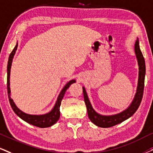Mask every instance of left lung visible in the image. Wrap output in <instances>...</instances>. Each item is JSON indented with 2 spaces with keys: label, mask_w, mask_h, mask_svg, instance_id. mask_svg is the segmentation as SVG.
Segmentation results:
<instances>
[{
  "label": "left lung",
  "mask_w": 153,
  "mask_h": 153,
  "mask_svg": "<svg viewBox=\"0 0 153 153\" xmlns=\"http://www.w3.org/2000/svg\"><path fill=\"white\" fill-rule=\"evenodd\" d=\"M135 52L136 54L137 63L139 66V76L138 83H137V92L135 94L134 100L132 102L131 105L120 114L114 115V116H101L97 114L92 108L91 103H90L87 94L86 93L85 88L83 87V94H84V99L85 101V104L87 108L88 116L91 121L95 124L96 126L101 128H110L122 123L135 114L140 105L142 101L143 91H144L145 84V76H146V63L145 59L141 52L140 47H139L138 39H137L135 44Z\"/></svg>",
  "instance_id": "1"
}]
</instances>
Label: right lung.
<instances>
[{
	"instance_id": "right-lung-1",
	"label": "right lung",
	"mask_w": 153,
	"mask_h": 153,
	"mask_svg": "<svg viewBox=\"0 0 153 153\" xmlns=\"http://www.w3.org/2000/svg\"><path fill=\"white\" fill-rule=\"evenodd\" d=\"M18 48V43H17L16 47H15L13 50L11 52L8 58V62H7V96H8L9 101H10V104L12 107L13 111L16 113V115L20 117L21 119H22L25 121H26L28 123L31 124L39 128H48L50 126H52L54 125L55 123L59 120L60 116V111H59V107L61 105L62 100L63 99L64 96L67 88L70 86L71 84L75 82V80H71L69 82L66 84L63 89L60 92L59 97L56 100V102L54 105L53 109L50 111L48 114L45 115H40V116H37V115H30L25 114L18 108L15 103L13 102V99L10 98V68L11 65H12V61L13 56H14L16 51Z\"/></svg>"
}]
</instances>
